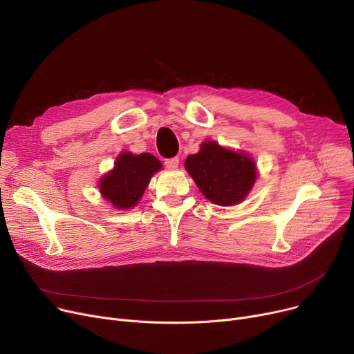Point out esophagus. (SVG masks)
Returning <instances> with one entry per match:
<instances>
[{
  "label": "esophagus",
  "mask_w": 354,
  "mask_h": 354,
  "mask_svg": "<svg viewBox=\"0 0 354 354\" xmlns=\"http://www.w3.org/2000/svg\"><path fill=\"white\" fill-rule=\"evenodd\" d=\"M165 167L168 168V170H176V168L178 167V158L174 157V158H168L164 161Z\"/></svg>",
  "instance_id": "1"
}]
</instances>
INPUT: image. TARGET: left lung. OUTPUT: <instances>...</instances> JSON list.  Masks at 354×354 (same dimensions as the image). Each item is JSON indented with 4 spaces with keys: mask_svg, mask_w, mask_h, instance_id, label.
Segmentation results:
<instances>
[{
    "mask_svg": "<svg viewBox=\"0 0 354 354\" xmlns=\"http://www.w3.org/2000/svg\"><path fill=\"white\" fill-rule=\"evenodd\" d=\"M186 170L203 196L218 206L241 203L257 180L254 160L214 141L203 142L197 154L187 157Z\"/></svg>",
    "mask_w": 354,
    "mask_h": 354,
    "instance_id": "1",
    "label": "left lung"
}]
</instances>
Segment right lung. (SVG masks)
<instances>
[{"mask_svg": "<svg viewBox=\"0 0 354 354\" xmlns=\"http://www.w3.org/2000/svg\"><path fill=\"white\" fill-rule=\"evenodd\" d=\"M161 167L162 164L153 154L122 153L118 156L112 170L100 178V194L116 209L125 210L137 206L151 177Z\"/></svg>", "mask_w": 354, "mask_h": 354, "instance_id": "add662e5", "label": "right lung"}]
</instances>
